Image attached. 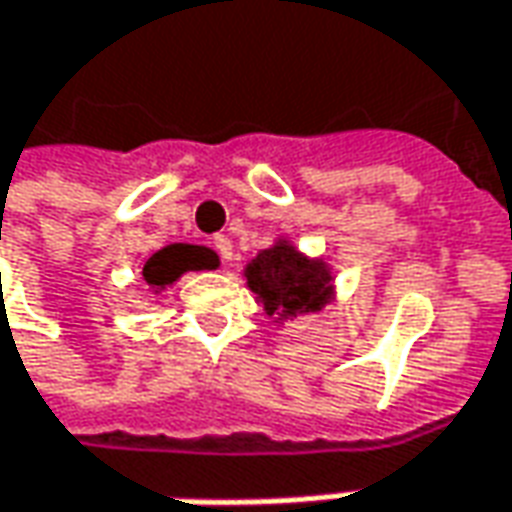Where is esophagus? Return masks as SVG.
<instances>
[{
  "instance_id": "1",
  "label": "esophagus",
  "mask_w": 512,
  "mask_h": 512,
  "mask_svg": "<svg viewBox=\"0 0 512 512\" xmlns=\"http://www.w3.org/2000/svg\"><path fill=\"white\" fill-rule=\"evenodd\" d=\"M214 248H216V253L222 256V262H231V259H233V242L228 239V236H216Z\"/></svg>"
}]
</instances>
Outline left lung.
I'll return each instance as SVG.
<instances>
[{
    "label": "left lung",
    "mask_w": 512,
    "mask_h": 512,
    "mask_svg": "<svg viewBox=\"0 0 512 512\" xmlns=\"http://www.w3.org/2000/svg\"><path fill=\"white\" fill-rule=\"evenodd\" d=\"M248 290L273 327L301 315H321L338 301L335 270L324 256H307L290 236H276L242 270Z\"/></svg>",
    "instance_id": "1"
}]
</instances>
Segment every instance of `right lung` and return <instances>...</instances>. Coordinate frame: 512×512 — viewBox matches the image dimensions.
<instances>
[{
	"mask_svg": "<svg viewBox=\"0 0 512 512\" xmlns=\"http://www.w3.org/2000/svg\"><path fill=\"white\" fill-rule=\"evenodd\" d=\"M216 267H219L216 250L205 245L174 242L152 253V259L143 264V284L149 287L152 296H163L185 273H202V270H216Z\"/></svg>",
	"mask_w": 512,
	"mask_h": 512,
	"instance_id": "obj_1",
	"label": "right lung"
}]
</instances>
